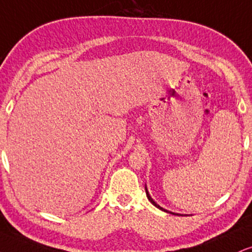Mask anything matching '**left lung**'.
<instances>
[{
    "mask_svg": "<svg viewBox=\"0 0 252 252\" xmlns=\"http://www.w3.org/2000/svg\"><path fill=\"white\" fill-rule=\"evenodd\" d=\"M145 193H147V197H148V199H149L150 201V203L153 205H155L156 208H158L159 210H162V211H164V213H168V214H172V215H177V216H182V215H180V214H175V213H172V211H169V210H166V209H164V208H162V207H159L158 204H157V203L154 201L153 198H151V196H150V193H149V191H148V189H147V184H145Z\"/></svg>",
    "mask_w": 252,
    "mask_h": 252,
    "instance_id": "8db88e82",
    "label": "left lung"
}]
</instances>
